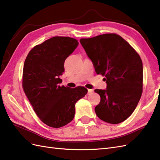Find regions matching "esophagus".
Masks as SVG:
<instances>
[{
    "label": "esophagus",
    "instance_id": "esophagus-1",
    "mask_svg": "<svg viewBox=\"0 0 160 160\" xmlns=\"http://www.w3.org/2000/svg\"><path fill=\"white\" fill-rule=\"evenodd\" d=\"M88 94H89V93H92L93 92V89H88Z\"/></svg>",
    "mask_w": 160,
    "mask_h": 160
}]
</instances>
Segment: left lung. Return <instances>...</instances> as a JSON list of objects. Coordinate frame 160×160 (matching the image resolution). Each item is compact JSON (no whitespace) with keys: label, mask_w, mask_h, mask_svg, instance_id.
I'll list each match as a JSON object with an SVG mask.
<instances>
[{"label":"left lung","mask_w":160,"mask_h":160,"mask_svg":"<svg viewBox=\"0 0 160 160\" xmlns=\"http://www.w3.org/2000/svg\"><path fill=\"white\" fill-rule=\"evenodd\" d=\"M96 73L104 77L106 89H95L100 102L97 116L105 122L118 124L132 114L141 98L143 86L142 62L134 48L116 34L81 38Z\"/></svg>","instance_id":"8db88e82"}]
</instances>
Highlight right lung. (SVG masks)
<instances>
[{"label": "right lung", "mask_w": 160, "mask_h": 160, "mask_svg": "<svg viewBox=\"0 0 160 160\" xmlns=\"http://www.w3.org/2000/svg\"><path fill=\"white\" fill-rule=\"evenodd\" d=\"M79 42L67 37H54L37 45L27 56L23 68L22 87L34 112L42 122L58 128L75 117V104L88 89L60 86L64 61Z\"/></svg>", "instance_id": "1"}]
</instances>
